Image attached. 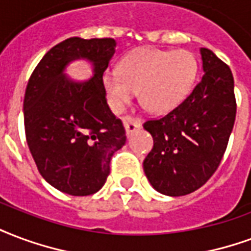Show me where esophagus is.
<instances>
[{
	"mask_svg": "<svg viewBox=\"0 0 251 251\" xmlns=\"http://www.w3.org/2000/svg\"><path fill=\"white\" fill-rule=\"evenodd\" d=\"M122 121H124V126H125L126 134H130V133H133V131L141 129V121L135 120V118L125 117Z\"/></svg>",
	"mask_w": 251,
	"mask_h": 251,
	"instance_id": "esophagus-1",
	"label": "esophagus"
}]
</instances>
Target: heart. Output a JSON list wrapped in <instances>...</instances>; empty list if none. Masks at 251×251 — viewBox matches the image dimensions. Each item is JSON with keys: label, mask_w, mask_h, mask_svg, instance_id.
Segmentation results:
<instances>
[{"label": "heart", "mask_w": 251, "mask_h": 251, "mask_svg": "<svg viewBox=\"0 0 251 251\" xmlns=\"http://www.w3.org/2000/svg\"><path fill=\"white\" fill-rule=\"evenodd\" d=\"M198 73V62L187 50L142 48L131 51L117 70H106L101 83L113 113H121L133 100L151 113H168L192 92Z\"/></svg>", "instance_id": "heart-1"}]
</instances>
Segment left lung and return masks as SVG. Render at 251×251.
Segmentation results:
<instances>
[{"instance_id": "obj_1", "label": "left lung", "mask_w": 251, "mask_h": 251, "mask_svg": "<svg viewBox=\"0 0 251 251\" xmlns=\"http://www.w3.org/2000/svg\"><path fill=\"white\" fill-rule=\"evenodd\" d=\"M201 81L190 96L144 129L154 146L144 161L145 176L161 194H190L220 166L235 121L231 70L211 50L201 48Z\"/></svg>"}]
</instances>
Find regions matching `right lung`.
I'll use <instances>...</instances> for the list:
<instances>
[{"instance_id":"1","label":"right lung","mask_w":251,"mask_h":251,"mask_svg":"<svg viewBox=\"0 0 251 251\" xmlns=\"http://www.w3.org/2000/svg\"><path fill=\"white\" fill-rule=\"evenodd\" d=\"M116 46L113 38H68L44 55L27 82L24 122L29 150L46 182L70 196L97 193L113 154L126 142L101 83ZM79 59L92 65V79L77 81L66 74Z\"/></svg>"}]
</instances>
